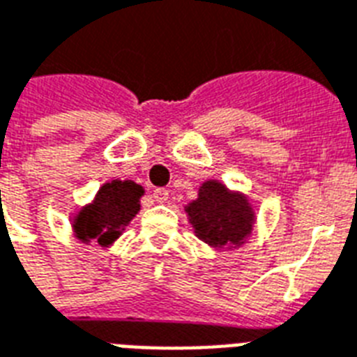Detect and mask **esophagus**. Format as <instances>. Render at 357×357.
<instances>
[{
  "label": "esophagus",
  "mask_w": 357,
  "mask_h": 357,
  "mask_svg": "<svg viewBox=\"0 0 357 357\" xmlns=\"http://www.w3.org/2000/svg\"><path fill=\"white\" fill-rule=\"evenodd\" d=\"M167 197H169V192L165 190V188H156L155 192H153V199H155L156 202H165L167 201Z\"/></svg>",
  "instance_id": "1"
}]
</instances>
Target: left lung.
<instances>
[{
	"label": "left lung",
	"instance_id": "8db88e82",
	"mask_svg": "<svg viewBox=\"0 0 357 357\" xmlns=\"http://www.w3.org/2000/svg\"><path fill=\"white\" fill-rule=\"evenodd\" d=\"M195 236L213 249L245 243L255 227V210L243 193L230 192L219 181H206L186 208Z\"/></svg>",
	"mask_w": 357,
	"mask_h": 357
}]
</instances>
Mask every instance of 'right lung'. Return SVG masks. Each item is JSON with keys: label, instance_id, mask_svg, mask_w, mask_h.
Instances as JSON below:
<instances>
[{"label": "right lung", "instance_id": "right-lung-1", "mask_svg": "<svg viewBox=\"0 0 357 357\" xmlns=\"http://www.w3.org/2000/svg\"><path fill=\"white\" fill-rule=\"evenodd\" d=\"M144 193V188L132 181L116 178L102 184L96 199L73 218L75 238L82 243L96 241L110 247L139 212V197Z\"/></svg>", "mask_w": 357, "mask_h": 357}]
</instances>
